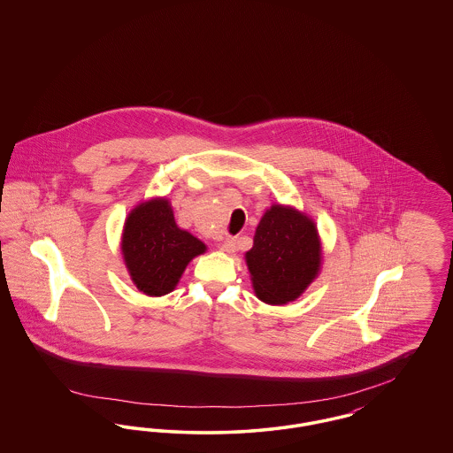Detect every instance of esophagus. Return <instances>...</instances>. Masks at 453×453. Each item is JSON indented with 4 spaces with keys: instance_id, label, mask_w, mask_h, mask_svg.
Wrapping results in <instances>:
<instances>
[{
    "instance_id": "1",
    "label": "esophagus",
    "mask_w": 453,
    "mask_h": 453,
    "mask_svg": "<svg viewBox=\"0 0 453 453\" xmlns=\"http://www.w3.org/2000/svg\"><path fill=\"white\" fill-rule=\"evenodd\" d=\"M219 248L224 253H234L236 251V237H226Z\"/></svg>"
}]
</instances>
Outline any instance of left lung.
Instances as JSON below:
<instances>
[{
    "mask_svg": "<svg viewBox=\"0 0 453 453\" xmlns=\"http://www.w3.org/2000/svg\"><path fill=\"white\" fill-rule=\"evenodd\" d=\"M321 241L312 219L285 205H272L259 220L253 248L246 253L259 301L281 305L296 301L318 277Z\"/></svg>",
    "mask_w": 453,
    "mask_h": 453,
    "instance_id": "1",
    "label": "left lung"
}]
</instances>
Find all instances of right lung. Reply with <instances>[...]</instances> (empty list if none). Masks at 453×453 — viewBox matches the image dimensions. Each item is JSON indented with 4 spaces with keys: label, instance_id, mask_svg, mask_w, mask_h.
I'll use <instances>...</instances> for the list:
<instances>
[{
    "label": "right lung",
    "instance_id": "add662e5",
    "mask_svg": "<svg viewBox=\"0 0 453 453\" xmlns=\"http://www.w3.org/2000/svg\"><path fill=\"white\" fill-rule=\"evenodd\" d=\"M120 246L134 285L151 297L170 294L187 265L207 250L176 226L166 198L142 202L130 212Z\"/></svg>",
    "mask_w": 453,
    "mask_h": 453
}]
</instances>
